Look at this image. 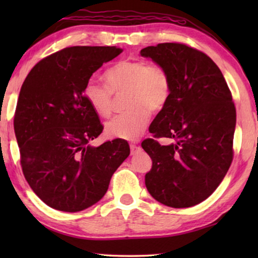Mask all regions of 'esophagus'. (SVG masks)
Here are the masks:
<instances>
[{
	"mask_svg": "<svg viewBox=\"0 0 258 258\" xmlns=\"http://www.w3.org/2000/svg\"><path fill=\"white\" fill-rule=\"evenodd\" d=\"M130 148H131V155H135L140 150V147L135 145V143H131Z\"/></svg>",
	"mask_w": 258,
	"mask_h": 258,
	"instance_id": "34e87169",
	"label": "esophagus"
}]
</instances>
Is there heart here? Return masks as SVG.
Segmentation results:
<instances>
[{
	"instance_id": "1",
	"label": "heart",
	"mask_w": 258,
	"mask_h": 258,
	"mask_svg": "<svg viewBox=\"0 0 258 258\" xmlns=\"http://www.w3.org/2000/svg\"><path fill=\"white\" fill-rule=\"evenodd\" d=\"M107 84L94 78L85 83L84 97L98 115H110L113 94L127 93L125 106L128 109L109 119L104 125L106 134L134 141L146 130L150 112L163 109L171 94L168 73L159 64H149L145 60H123L113 64L104 74Z\"/></svg>"
}]
</instances>
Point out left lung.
<instances>
[{"mask_svg": "<svg viewBox=\"0 0 258 258\" xmlns=\"http://www.w3.org/2000/svg\"><path fill=\"white\" fill-rule=\"evenodd\" d=\"M140 53L164 67L171 80L168 101L149 131L172 142L161 146L147 139L141 145L152 160L147 190L166 206H195L217 189L232 163V95L220 68L203 52L160 43Z\"/></svg>", "mask_w": 258, "mask_h": 258, "instance_id": "8db88e82", "label": "left lung"}]
</instances>
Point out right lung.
I'll return each instance as SVG.
<instances>
[{"instance_id": "add662e5", "label": "right lung", "mask_w": 258, "mask_h": 258, "mask_svg": "<svg viewBox=\"0 0 258 258\" xmlns=\"http://www.w3.org/2000/svg\"><path fill=\"white\" fill-rule=\"evenodd\" d=\"M121 51L66 47L35 64L21 86L14 120L21 167L37 197L56 211L97 204L130 155L121 139L91 146L103 127L83 92L93 73Z\"/></svg>"}]
</instances>
